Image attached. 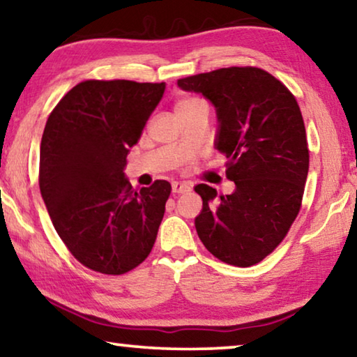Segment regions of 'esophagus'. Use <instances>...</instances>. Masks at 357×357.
<instances>
[{
	"label": "esophagus",
	"instance_id": "1",
	"mask_svg": "<svg viewBox=\"0 0 357 357\" xmlns=\"http://www.w3.org/2000/svg\"><path fill=\"white\" fill-rule=\"evenodd\" d=\"M172 189H173V194H185L190 190V185L185 183H173Z\"/></svg>",
	"mask_w": 357,
	"mask_h": 357
}]
</instances>
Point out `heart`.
Instances as JSON below:
<instances>
[{"instance_id": "obj_1", "label": "heart", "mask_w": 357, "mask_h": 357, "mask_svg": "<svg viewBox=\"0 0 357 357\" xmlns=\"http://www.w3.org/2000/svg\"><path fill=\"white\" fill-rule=\"evenodd\" d=\"M184 100H190V99H183V100H179V102H184Z\"/></svg>"}]
</instances>
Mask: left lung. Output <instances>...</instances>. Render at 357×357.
<instances>
[{
  "label": "left lung",
  "mask_w": 357,
  "mask_h": 357,
  "mask_svg": "<svg viewBox=\"0 0 357 357\" xmlns=\"http://www.w3.org/2000/svg\"><path fill=\"white\" fill-rule=\"evenodd\" d=\"M216 110L215 147L227 157L236 189L197 184L204 200L195 229L211 255L227 264H257L279 245L300 211L310 169L306 130L296 99L257 67H229L178 79Z\"/></svg>",
  "instance_id": "1"
}]
</instances>
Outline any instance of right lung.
<instances>
[{"instance_id": "add662e5", "label": "right lung", "mask_w": 357, "mask_h": 357, "mask_svg": "<svg viewBox=\"0 0 357 357\" xmlns=\"http://www.w3.org/2000/svg\"><path fill=\"white\" fill-rule=\"evenodd\" d=\"M165 83L88 79L46 121L40 190L54 229L86 268L119 275L149 257L172 184L132 189L126 155L160 102Z\"/></svg>"}]
</instances>
